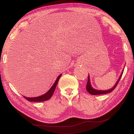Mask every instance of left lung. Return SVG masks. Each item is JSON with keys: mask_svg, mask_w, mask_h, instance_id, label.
<instances>
[{"mask_svg": "<svg viewBox=\"0 0 134 134\" xmlns=\"http://www.w3.org/2000/svg\"><path fill=\"white\" fill-rule=\"evenodd\" d=\"M123 72L122 74H121L119 78V79L118 80V82H116V83L115 84V85H114L113 88L111 89H110L109 90H107V91H99V90H95L92 88V86H91V82H90V76H88V82H87V85H86V90L88 92L91 94V95H101V94H107V93H110L111 92V91H113L114 90V89L116 88L117 85L118 84L119 82V80L120 79L121 77H122V74H123Z\"/></svg>", "mask_w": 134, "mask_h": 134, "instance_id": "8db88e82", "label": "left lung"}]
</instances>
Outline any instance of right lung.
Here are the masks:
<instances>
[{"mask_svg":"<svg viewBox=\"0 0 134 134\" xmlns=\"http://www.w3.org/2000/svg\"><path fill=\"white\" fill-rule=\"evenodd\" d=\"M61 75H59L57 77L56 81L55 82V83L52 86L51 88V89L49 90L46 94H44L43 95H41V96L37 97H33V98H28V97H24L27 100H28L29 101H31V102H42V101H44L46 100H48L49 99H50L51 97L52 96L53 94H54V91L55 90V88L57 85V83H58V80L59 79V78L61 77Z\"/></svg>","mask_w":134,"mask_h":134,"instance_id":"1","label":"right lung"}]
</instances>
